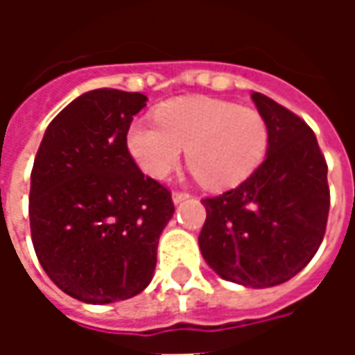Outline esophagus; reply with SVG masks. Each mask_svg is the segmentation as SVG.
I'll return each mask as SVG.
<instances>
[{
  "label": "esophagus",
  "mask_w": 355,
  "mask_h": 355,
  "mask_svg": "<svg viewBox=\"0 0 355 355\" xmlns=\"http://www.w3.org/2000/svg\"><path fill=\"white\" fill-rule=\"evenodd\" d=\"M190 198V193L188 192H173V201L175 203H180V201H184Z\"/></svg>",
  "instance_id": "obj_1"
}]
</instances>
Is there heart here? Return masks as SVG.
Masks as SVG:
<instances>
[{"label":"heart","mask_w":355,"mask_h":355,"mask_svg":"<svg viewBox=\"0 0 355 355\" xmlns=\"http://www.w3.org/2000/svg\"><path fill=\"white\" fill-rule=\"evenodd\" d=\"M152 121H132L127 150L146 175L165 178L186 148L188 169L209 190L239 184L264 159L268 125L254 108L190 96L163 102Z\"/></svg>","instance_id":"b5f03b06"}]
</instances>
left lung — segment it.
<instances>
[{"instance_id":"obj_1","label":"left lung","mask_w":355,"mask_h":355,"mask_svg":"<svg viewBox=\"0 0 355 355\" xmlns=\"http://www.w3.org/2000/svg\"><path fill=\"white\" fill-rule=\"evenodd\" d=\"M268 125L266 159L238 188L205 198L203 259L245 287L289 282L318 253L329 216L327 163L313 131L266 94L253 93Z\"/></svg>"}]
</instances>
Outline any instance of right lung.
<instances>
[{
    "mask_svg": "<svg viewBox=\"0 0 355 355\" xmlns=\"http://www.w3.org/2000/svg\"><path fill=\"white\" fill-rule=\"evenodd\" d=\"M146 96L94 89L47 127L30 177V232L58 289L87 304L148 287L157 241L175 213L171 192L144 177L127 150Z\"/></svg>",
    "mask_w": 355,
    "mask_h": 355,
    "instance_id": "add662e5",
    "label": "right lung"
}]
</instances>
